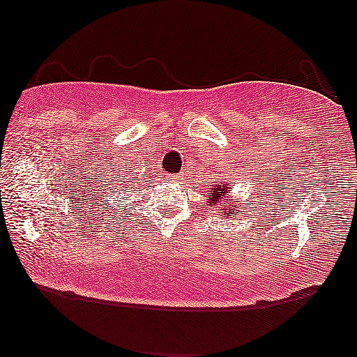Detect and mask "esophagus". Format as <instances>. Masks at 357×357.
<instances>
[{
  "instance_id": "1",
  "label": "esophagus",
  "mask_w": 357,
  "mask_h": 357,
  "mask_svg": "<svg viewBox=\"0 0 357 357\" xmlns=\"http://www.w3.org/2000/svg\"><path fill=\"white\" fill-rule=\"evenodd\" d=\"M177 178H178V182H182V180H183V177H182V175H178V177H177Z\"/></svg>"
}]
</instances>
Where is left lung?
Returning <instances> with one entry per match:
<instances>
[{"mask_svg":"<svg viewBox=\"0 0 357 357\" xmlns=\"http://www.w3.org/2000/svg\"><path fill=\"white\" fill-rule=\"evenodd\" d=\"M209 188L206 195H208V203L204 204V206H211L213 203L219 204V213H221V216L226 219L229 216L236 218V203L232 202V199H229L226 195L229 193V188H231V185H224V187H221V185L214 183V185H209Z\"/></svg>","mask_w":357,"mask_h":357,"instance_id":"1","label":"left lung"}]
</instances>
